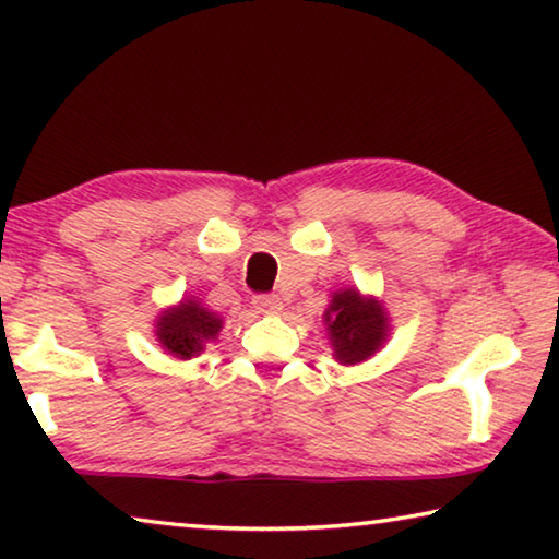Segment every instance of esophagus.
<instances>
[{
  "instance_id": "34e87169",
  "label": "esophagus",
  "mask_w": 559,
  "mask_h": 559,
  "mask_svg": "<svg viewBox=\"0 0 559 559\" xmlns=\"http://www.w3.org/2000/svg\"><path fill=\"white\" fill-rule=\"evenodd\" d=\"M253 308L261 310V313H281L283 302L278 296H271V293H259V296H253Z\"/></svg>"
}]
</instances>
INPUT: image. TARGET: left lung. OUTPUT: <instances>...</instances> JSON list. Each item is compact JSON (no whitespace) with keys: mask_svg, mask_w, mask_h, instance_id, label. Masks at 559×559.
<instances>
[{"mask_svg":"<svg viewBox=\"0 0 559 559\" xmlns=\"http://www.w3.org/2000/svg\"><path fill=\"white\" fill-rule=\"evenodd\" d=\"M325 323L333 340L335 357L343 365L362 362L386 337V318L377 300H365L357 290H340L333 296Z\"/></svg>","mask_w":559,"mask_h":559,"instance_id":"8db88e82","label":"left lung"}]
</instances>
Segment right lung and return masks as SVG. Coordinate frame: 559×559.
I'll return each instance as SVG.
<instances>
[{
    "mask_svg": "<svg viewBox=\"0 0 559 559\" xmlns=\"http://www.w3.org/2000/svg\"><path fill=\"white\" fill-rule=\"evenodd\" d=\"M222 330V318L204 310L197 300H185L167 310L157 323V337L175 357H192L202 353L206 340H214Z\"/></svg>",
    "mask_w": 559,
    "mask_h": 559,
    "instance_id": "right-lung-1",
    "label": "right lung"
}]
</instances>
